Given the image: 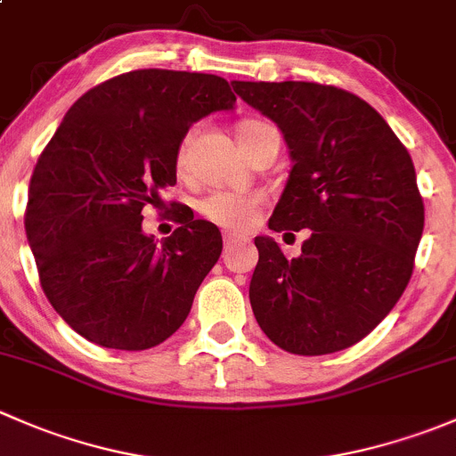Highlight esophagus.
I'll list each match as a JSON object with an SVG mask.
<instances>
[{
  "label": "esophagus",
  "instance_id": "34e87169",
  "mask_svg": "<svg viewBox=\"0 0 456 456\" xmlns=\"http://www.w3.org/2000/svg\"><path fill=\"white\" fill-rule=\"evenodd\" d=\"M249 238L247 236H240V233H224V247H232L236 245V242H247Z\"/></svg>",
  "mask_w": 456,
  "mask_h": 456
}]
</instances>
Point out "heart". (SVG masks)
Here are the masks:
<instances>
[{
    "instance_id": "obj_1",
    "label": "heart",
    "mask_w": 456,
    "mask_h": 456,
    "mask_svg": "<svg viewBox=\"0 0 456 456\" xmlns=\"http://www.w3.org/2000/svg\"><path fill=\"white\" fill-rule=\"evenodd\" d=\"M262 127L269 126L260 121H242L238 126V141H249ZM190 141L191 134L185 136V141H183L181 151H178V160L185 159ZM260 202L262 199L257 194H245V191H211V194L202 196L199 200V211L207 220L218 224V227L240 232V229H247L254 224L257 209H260Z\"/></svg>"
}]
</instances>
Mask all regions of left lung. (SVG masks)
Segmentation results:
<instances>
[{"label": "left lung", "instance_id": "obj_1", "mask_svg": "<svg viewBox=\"0 0 456 456\" xmlns=\"http://www.w3.org/2000/svg\"><path fill=\"white\" fill-rule=\"evenodd\" d=\"M275 123L293 167L269 218L273 232L311 229L287 257L256 236L249 284L266 338L296 355H326L370 333L402 297L424 233L411 154L364 99L306 81H232Z\"/></svg>", "mask_w": 456, "mask_h": 456}]
</instances>
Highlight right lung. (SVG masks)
Returning a JSON list of instances; mask_svg holds the SVG:
<instances>
[{
  "mask_svg": "<svg viewBox=\"0 0 456 456\" xmlns=\"http://www.w3.org/2000/svg\"><path fill=\"white\" fill-rule=\"evenodd\" d=\"M233 108L223 77L150 68L92 87L66 112L32 172L26 236L45 297L81 338L145 351L187 320L223 236L178 205L181 227L156 240L141 211L176 185L190 127Z\"/></svg>",
  "mask_w": 456,
  "mask_h": 456,
  "instance_id": "add662e5",
  "label": "right lung"
}]
</instances>
